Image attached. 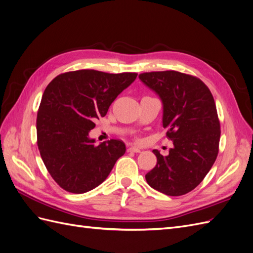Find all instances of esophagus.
<instances>
[{"label":"esophagus","mask_w":253,"mask_h":253,"mask_svg":"<svg viewBox=\"0 0 253 253\" xmlns=\"http://www.w3.org/2000/svg\"><path fill=\"white\" fill-rule=\"evenodd\" d=\"M127 151H128V152H135V153H139V152H140V149H139V148H137V147H129V148L127 149Z\"/></svg>","instance_id":"esophagus-1"}]
</instances>
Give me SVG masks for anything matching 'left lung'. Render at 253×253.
<instances>
[{"instance_id": "1", "label": "left lung", "mask_w": 253, "mask_h": 253, "mask_svg": "<svg viewBox=\"0 0 253 253\" xmlns=\"http://www.w3.org/2000/svg\"><path fill=\"white\" fill-rule=\"evenodd\" d=\"M139 79L162 99L163 126L174 144L168 156L153 150L157 164L145 179L166 195L187 194L203 181L218 154L220 125L213 96L200 78L176 71L142 73Z\"/></svg>"}]
</instances>
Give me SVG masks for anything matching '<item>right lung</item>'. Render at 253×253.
<instances>
[{
	"label": "right lung",
	"mask_w": 253,
	"mask_h": 253,
	"mask_svg": "<svg viewBox=\"0 0 253 253\" xmlns=\"http://www.w3.org/2000/svg\"><path fill=\"white\" fill-rule=\"evenodd\" d=\"M137 77L80 70L60 74L45 88L37 115V143L52 179L67 192L81 194L103 182L126 144L88 138L95 121Z\"/></svg>",
	"instance_id": "right-lung-1"
}]
</instances>
